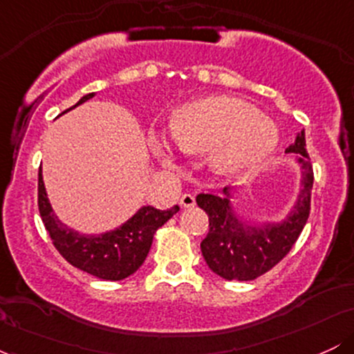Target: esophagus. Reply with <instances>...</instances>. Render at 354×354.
Segmentation results:
<instances>
[{
	"instance_id": "1",
	"label": "esophagus",
	"mask_w": 354,
	"mask_h": 354,
	"mask_svg": "<svg viewBox=\"0 0 354 354\" xmlns=\"http://www.w3.org/2000/svg\"><path fill=\"white\" fill-rule=\"evenodd\" d=\"M180 205L181 208H194V205H196V200H194L193 194H183L181 200H180Z\"/></svg>"
}]
</instances>
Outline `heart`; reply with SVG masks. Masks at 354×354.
Segmentation results:
<instances>
[{
  "label": "heart",
  "instance_id": "obj_1",
  "mask_svg": "<svg viewBox=\"0 0 354 354\" xmlns=\"http://www.w3.org/2000/svg\"><path fill=\"white\" fill-rule=\"evenodd\" d=\"M171 136L183 151H209V166L234 176L261 163L279 143V129L250 101L228 95L205 96L183 104L171 115ZM153 151L168 153L163 138L149 140Z\"/></svg>",
  "mask_w": 354,
  "mask_h": 354
}]
</instances>
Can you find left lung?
Here are the masks:
<instances>
[{"mask_svg":"<svg viewBox=\"0 0 354 354\" xmlns=\"http://www.w3.org/2000/svg\"><path fill=\"white\" fill-rule=\"evenodd\" d=\"M299 166L298 196L279 221H256L234 209L233 188L218 194L200 193L196 203L209 218V233L201 241V253L213 273L228 281L258 278L290 253L310 216L313 166L306 153L304 129L286 148Z\"/></svg>","mask_w":354,"mask_h":354,"instance_id":"8db88e82","label":"left lung"}]
</instances>
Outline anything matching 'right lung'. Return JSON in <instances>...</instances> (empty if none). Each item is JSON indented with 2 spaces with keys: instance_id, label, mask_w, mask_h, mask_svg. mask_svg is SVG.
<instances>
[{
  "instance_id": "add662e5",
  "label": "right lung",
  "mask_w": 354,
  "mask_h": 354,
  "mask_svg": "<svg viewBox=\"0 0 354 354\" xmlns=\"http://www.w3.org/2000/svg\"><path fill=\"white\" fill-rule=\"evenodd\" d=\"M93 96L95 93L84 95L70 109L80 106ZM38 206L44 226L59 254L78 270L108 281H120L135 273L149 253L156 230L180 211L178 205L166 211L156 209L149 205L141 206L131 218L115 230L104 231L101 234L80 233L64 225L53 211L44 188L41 168L38 174Z\"/></svg>"
}]
</instances>
